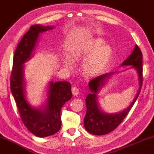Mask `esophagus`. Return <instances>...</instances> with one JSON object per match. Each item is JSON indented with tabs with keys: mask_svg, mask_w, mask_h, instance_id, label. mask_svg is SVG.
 Returning a JSON list of instances; mask_svg holds the SVG:
<instances>
[{
	"mask_svg": "<svg viewBox=\"0 0 154 154\" xmlns=\"http://www.w3.org/2000/svg\"><path fill=\"white\" fill-rule=\"evenodd\" d=\"M79 91V90L78 89V88H77V87L74 86L73 88H72V94H73L74 96H77V95H78Z\"/></svg>",
	"mask_w": 154,
	"mask_h": 154,
	"instance_id": "esophagus-1",
	"label": "esophagus"
}]
</instances>
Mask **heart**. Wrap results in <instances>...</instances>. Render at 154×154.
<instances>
[{
  "mask_svg": "<svg viewBox=\"0 0 154 154\" xmlns=\"http://www.w3.org/2000/svg\"><path fill=\"white\" fill-rule=\"evenodd\" d=\"M105 44L103 39L97 38L90 44L79 46L72 52V57L75 60L88 58L83 64V71L88 77L99 75L110 62L112 50ZM63 63L66 67L71 68L73 66V62L69 57H64Z\"/></svg>",
  "mask_w": 154,
  "mask_h": 154,
  "instance_id": "b5f03b06",
  "label": "heart"
}]
</instances>
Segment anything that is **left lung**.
Returning <instances> with one entry per match:
<instances>
[{"label":"left lung","mask_w":154,"mask_h":154,"mask_svg":"<svg viewBox=\"0 0 154 154\" xmlns=\"http://www.w3.org/2000/svg\"><path fill=\"white\" fill-rule=\"evenodd\" d=\"M143 57L140 48L136 45L133 52L124 62L121 66H131L129 68L136 69L138 76L139 89L131 104L125 110L118 113L108 114L100 110L98 105L97 93L102 87L105 84L107 79L116 72H111L102 75L92 79L89 82L90 93L87 96V112L84 118V125L86 131L91 134L101 136L110 133L117 128L124 118L126 117L131 107L134 105L140 92L143 83Z\"/></svg>","instance_id":"8db88e82"}]
</instances>
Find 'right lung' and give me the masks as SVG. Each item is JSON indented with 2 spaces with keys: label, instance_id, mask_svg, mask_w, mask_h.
<instances>
[{
  "label": "right lung",
  "instance_id": "obj_1",
  "mask_svg": "<svg viewBox=\"0 0 154 154\" xmlns=\"http://www.w3.org/2000/svg\"><path fill=\"white\" fill-rule=\"evenodd\" d=\"M53 26L33 25L18 44L13 61L11 90L22 121L27 129L37 137H47L58 132L62 125L60 112L64 103L72 97L69 82H50L47 103L42 108H34L26 97L24 63L31 59L40 33L53 29Z\"/></svg>",
  "mask_w": 154,
  "mask_h": 154
}]
</instances>
